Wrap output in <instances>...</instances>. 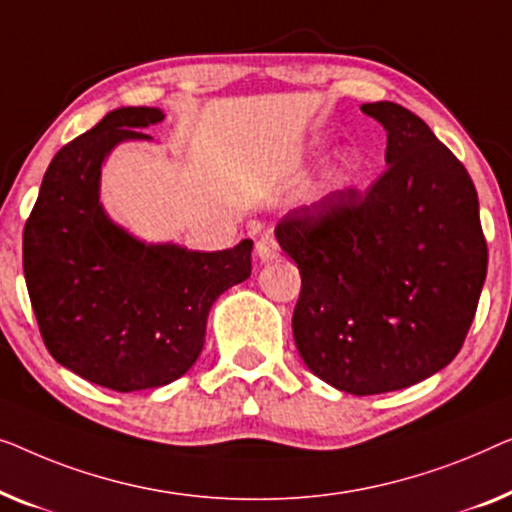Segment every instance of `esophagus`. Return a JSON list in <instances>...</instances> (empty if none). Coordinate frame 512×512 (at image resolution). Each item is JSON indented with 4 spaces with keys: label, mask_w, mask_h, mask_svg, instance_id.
<instances>
[{
    "label": "esophagus",
    "mask_w": 512,
    "mask_h": 512,
    "mask_svg": "<svg viewBox=\"0 0 512 512\" xmlns=\"http://www.w3.org/2000/svg\"><path fill=\"white\" fill-rule=\"evenodd\" d=\"M255 253L259 257V262L266 264V262H273V259L280 257V248H278V243H276V239H273L271 234H264L262 239L257 241Z\"/></svg>",
    "instance_id": "1"
}]
</instances>
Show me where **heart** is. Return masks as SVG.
Masks as SVG:
<instances>
[{"label":"heart","mask_w":512,"mask_h":512,"mask_svg":"<svg viewBox=\"0 0 512 512\" xmlns=\"http://www.w3.org/2000/svg\"><path fill=\"white\" fill-rule=\"evenodd\" d=\"M355 171H357L355 155L345 153V155L341 157V160H338L334 174L329 176V187H345V185H348V183L352 181V176H355Z\"/></svg>","instance_id":"obj_1"}]
</instances>
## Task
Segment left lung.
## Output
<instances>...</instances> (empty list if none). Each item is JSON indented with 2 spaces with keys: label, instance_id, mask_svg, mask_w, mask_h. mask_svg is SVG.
Listing matches in <instances>:
<instances>
[{
  "label": "left lung",
  "instance_id": "left-lung-1",
  "mask_svg": "<svg viewBox=\"0 0 512 512\" xmlns=\"http://www.w3.org/2000/svg\"><path fill=\"white\" fill-rule=\"evenodd\" d=\"M387 132L385 174L294 208L276 239L301 273L292 315L304 364L366 397L410 387L462 348L487 273L478 192L427 122L364 104Z\"/></svg>",
  "mask_w": 512,
  "mask_h": 512
}]
</instances>
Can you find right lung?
Masks as SVG:
<instances>
[{
    "instance_id": "obj_1",
    "label": "right lung",
    "mask_w": 512,
    "mask_h": 512,
    "mask_svg": "<svg viewBox=\"0 0 512 512\" xmlns=\"http://www.w3.org/2000/svg\"><path fill=\"white\" fill-rule=\"evenodd\" d=\"M160 109L120 106L53 157L23 234V269L43 343L64 369L115 392L185 376L222 292L250 276L253 241L199 253L146 243L99 199L115 146L153 141Z\"/></svg>"
}]
</instances>
